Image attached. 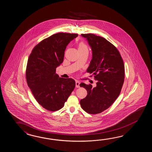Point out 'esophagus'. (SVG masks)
Returning a JSON list of instances; mask_svg holds the SVG:
<instances>
[{
  "label": "esophagus",
  "mask_w": 152,
  "mask_h": 152,
  "mask_svg": "<svg viewBox=\"0 0 152 152\" xmlns=\"http://www.w3.org/2000/svg\"><path fill=\"white\" fill-rule=\"evenodd\" d=\"M76 87L77 88H79V87H80V82H79V81H76Z\"/></svg>",
  "instance_id": "1"
}]
</instances>
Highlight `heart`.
<instances>
[{"mask_svg": "<svg viewBox=\"0 0 152 152\" xmlns=\"http://www.w3.org/2000/svg\"><path fill=\"white\" fill-rule=\"evenodd\" d=\"M78 49H82V50H88V48L87 46H86V44L83 43V42H81L80 44H79V46H78Z\"/></svg>", "mask_w": 152, "mask_h": 152, "instance_id": "obj_1", "label": "heart"}]
</instances>
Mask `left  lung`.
Instances as JSON below:
<instances>
[{"mask_svg": "<svg viewBox=\"0 0 152 152\" xmlns=\"http://www.w3.org/2000/svg\"><path fill=\"white\" fill-rule=\"evenodd\" d=\"M91 47L92 58L87 71L94 75L96 86L80 84L88 94L80 105L90 114H98L109 108L118 98L124 81V66L121 54L113 45L94 34H81Z\"/></svg>", "mask_w": 152, "mask_h": 152, "instance_id": "obj_1", "label": "left lung"}]
</instances>
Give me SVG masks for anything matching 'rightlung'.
I'll use <instances>...</instances> for the list:
<instances>
[{
	"instance_id": "obj_1",
	"label": "right lung",
	"mask_w": 152,
	"mask_h": 152,
	"mask_svg": "<svg viewBox=\"0 0 152 152\" xmlns=\"http://www.w3.org/2000/svg\"><path fill=\"white\" fill-rule=\"evenodd\" d=\"M77 37L76 34H53L35 46L29 57L27 84L38 103L47 110L62 108L75 87L74 80L59 77L56 71L63 61L66 46Z\"/></svg>"
}]
</instances>
